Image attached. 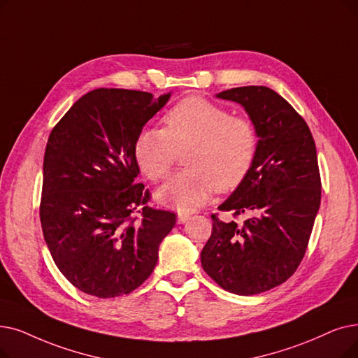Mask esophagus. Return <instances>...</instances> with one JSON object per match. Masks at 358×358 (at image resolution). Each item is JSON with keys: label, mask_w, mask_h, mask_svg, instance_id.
<instances>
[{"label": "esophagus", "mask_w": 358, "mask_h": 358, "mask_svg": "<svg viewBox=\"0 0 358 358\" xmlns=\"http://www.w3.org/2000/svg\"><path fill=\"white\" fill-rule=\"evenodd\" d=\"M178 224H185V222H187L189 220H190V215L189 213H185V212H178Z\"/></svg>", "instance_id": "obj_1"}]
</instances>
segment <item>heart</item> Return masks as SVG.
Masks as SVG:
<instances>
[{"mask_svg": "<svg viewBox=\"0 0 358 358\" xmlns=\"http://www.w3.org/2000/svg\"><path fill=\"white\" fill-rule=\"evenodd\" d=\"M165 129H148L134 142V158L152 181L168 176L184 155V169L158 190L164 205L180 210L203 206L213 190L234 189L250 171L259 148L253 120L232 115L227 106L189 96L164 115Z\"/></svg>", "mask_w": 358, "mask_h": 358, "instance_id": "b5f03b06", "label": "heart"}]
</instances>
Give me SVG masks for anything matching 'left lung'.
<instances>
[{"instance_id": "obj_1", "label": "left lung", "mask_w": 358, "mask_h": 358, "mask_svg": "<svg viewBox=\"0 0 358 358\" xmlns=\"http://www.w3.org/2000/svg\"><path fill=\"white\" fill-rule=\"evenodd\" d=\"M216 98L240 103L256 124L259 148L248 174L220 210L250 215L238 225L212 215L201 266L225 291L265 292L297 271L320 206L313 136L303 117L266 86H243Z\"/></svg>"}]
</instances>
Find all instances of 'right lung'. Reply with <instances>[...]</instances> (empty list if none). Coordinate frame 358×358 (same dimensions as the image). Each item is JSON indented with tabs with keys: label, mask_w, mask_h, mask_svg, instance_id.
I'll use <instances>...</instances> for the list:
<instances>
[{
	"label": "right lung",
	"mask_w": 358,
	"mask_h": 358,
	"mask_svg": "<svg viewBox=\"0 0 358 358\" xmlns=\"http://www.w3.org/2000/svg\"><path fill=\"white\" fill-rule=\"evenodd\" d=\"M171 93L95 89L52 129L43 157L41 224L57 268L77 289L113 299L141 287L176 213L148 206L134 142Z\"/></svg>",
	"instance_id": "obj_1"
}]
</instances>
